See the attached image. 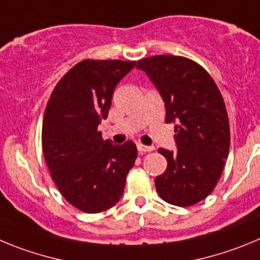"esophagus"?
<instances>
[{
  "mask_svg": "<svg viewBox=\"0 0 260 260\" xmlns=\"http://www.w3.org/2000/svg\"><path fill=\"white\" fill-rule=\"evenodd\" d=\"M137 150L140 151V153H149V151H153L154 147L153 146H146V145H142V144H139L137 145Z\"/></svg>",
  "mask_w": 260,
  "mask_h": 260,
  "instance_id": "obj_1",
  "label": "esophagus"
}]
</instances>
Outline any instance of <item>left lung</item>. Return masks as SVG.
<instances>
[{
  "label": "left lung",
  "mask_w": 260,
  "mask_h": 260,
  "mask_svg": "<svg viewBox=\"0 0 260 260\" xmlns=\"http://www.w3.org/2000/svg\"><path fill=\"white\" fill-rule=\"evenodd\" d=\"M137 67L159 90L166 123L176 132L177 150H158L167 170L155 177L156 191L171 205H196L214 190L228 158L231 133L220 90L209 72L185 57L153 55Z\"/></svg>",
  "instance_id": "8db88e82"
}]
</instances>
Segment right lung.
Returning a JSON list of instances; mask_svg holds the SVG:
<instances>
[{
	"label": "right lung",
	"instance_id": "obj_1",
	"mask_svg": "<svg viewBox=\"0 0 260 260\" xmlns=\"http://www.w3.org/2000/svg\"><path fill=\"white\" fill-rule=\"evenodd\" d=\"M135 64V60H81L58 81L46 105L41 136L45 162L64 200L83 212L113 207L137 158L135 142L114 145L98 131L116 84Z\"/></svg>",
	"mask_w": 260,
	"mask_h": 260
}]
</instances>
